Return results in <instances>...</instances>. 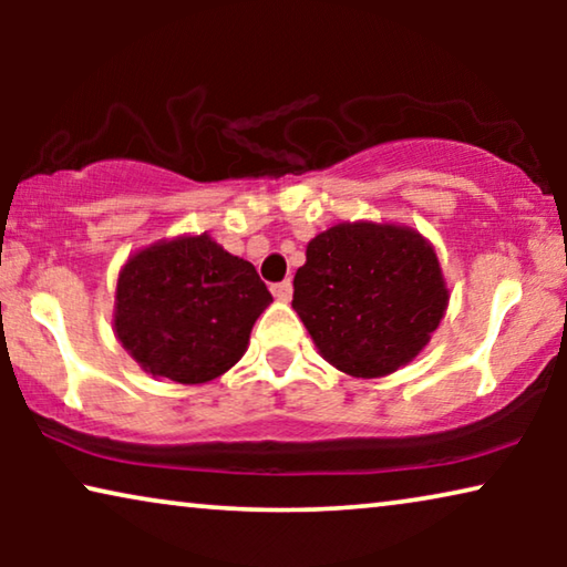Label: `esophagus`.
<instances>
[{
    "mask_svg": "<svg viewBox=\"0 0 567 567\" xmlns=\"http://www.w3.org/2000/svg\"><path fill=\"white\" fill-rule=\"evenodd\" d=\"M270 291H274V297L278 301H289L291 293H293V284L291 281H281V284H276Z\"/></svg>",
    "mask_w": 567,
    "mask_h": 567,
    "instance_id": "esophagus-1",
    "label": "esophagus"
}]
</instances>
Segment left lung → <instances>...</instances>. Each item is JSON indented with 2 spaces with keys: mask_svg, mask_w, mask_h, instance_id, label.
I'll list each match as a JSON object with an SVG mask.
<instances>
[{
  "mask_svg": "<svg viewBox=\"0 0 567 567\" xmlns=\"http://www.w3.org/2000/svg\"><path fill=\"white\" fill-rule=\"evenodd\" d=\"M291 307L324 361L348 377L379 379L429 346L449 289L436 250L417 229L343 221L309 239Z\"/></svg>",
  "mask_w": 567,
  "mask_h": 567,
  "instance_id": "obj_1",
  "label": "left lung"
}]
</instances>
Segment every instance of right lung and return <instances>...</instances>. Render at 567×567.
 I'll return each instance as SVG.
<instances>
[{
	"instance_id": "obj_1",
	"label": "right lung",
	"mask_w": 567,
	"mask_h": 567,
	"mask_svg": "<svg viewBox=\"0 0 567 567\" xmlns=\"http://www.w3.org/2000/svg\"><path fill=\"white\" fill-rule=\"evenodd\" d=\"M274 297L258 270L212 235L142 247L115 284L113 330L138 367L177 384H206L243 359Z\"/></svg>"
}]
</instances>
